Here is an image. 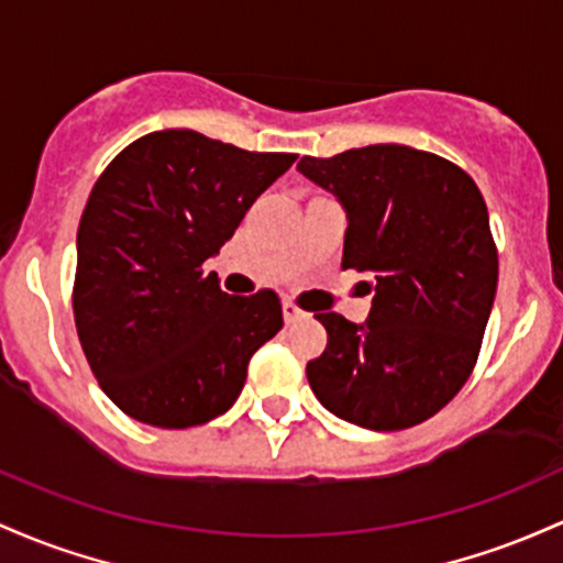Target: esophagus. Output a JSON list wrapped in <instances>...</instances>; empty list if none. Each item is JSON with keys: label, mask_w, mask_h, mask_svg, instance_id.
I'll use <instances>...</instances> for the list:
<instances>
[{"label": "esophagus", "mask_w": 563, "mask_h": 563, "mask_svg": "<svg viewBox=\"0 0 563 563\" xmlns=\"http://www.w3.org/2000/svg\"><path fill=\"white\" fill-rule=\"evenodd\" d=\"M282 313H284V321H287V324H292V321L302 319V311H300L298 306H295L292 300H284L282 302Z\"/></svg>", "instance_id": "1"}]
</instances>
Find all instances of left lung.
<instances>
[{
  "label": "left lung",
  "mask_w": 563,
  "mask_h": 563,
  "mask_svg": "<svg viewBox=\"0 0 563 563\" xmlns=\"http://www.w3.org/2000/svg\"><path fill=\"white\" fill-rule=\"evenodd\" d=\"M298 169L349 214L343 268L369 274L364 324L316 313L327 349L308 362L316 399L369 431L433 418L476 366L497 292V247L478 186L457 164L377 143Z\"/></svg>",
  "instance_id": "left-lung-1"
}]
</instances>
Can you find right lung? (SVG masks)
I'll list each match as a JSON object with an SVG mask.
<instances>
[{"mask_svg": "<svg viewBox=\"0 0 563 563\" xmlns=\"http://www.w3.org/2000/svg\"><path fill=\"white\" fill-rule=\"evenodd\" d=\"M295 159L162 130L103 169L77 231L74 321L124 415L191 428L239 399L252 353L282 330V302L271 289L223 292L201 265Z\"/></svg>", "mask_w": 563, "mask_h": 563, "instance_id": "1", "label": "right lung"}]
</instances>
